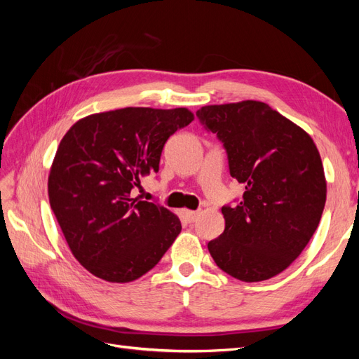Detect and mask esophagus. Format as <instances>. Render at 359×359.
Listing matches in <instances>:
<instances>
[{
    "label": "esophagus",
    "mask_w": 359,
    "mask_h": 359,
    "mask_svg": "<svg viewBox=\"0 0 359 359\" xmlns=\"http://www.w3.org/2000/svg\"><path fill=\"white\" fill-rule=\"evenodd\" d=\"M198 212L196 211H182V217L184 220H186L187 223H194L198 220Z\"/></svg>",
    "instance_id": "1"
}]
</instances>
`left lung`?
I'll use <instances>...</instances> for the list:
<instances>
[{"label":"left lung","mask_w":359,"mask_h":359,"mask_svg":"<svg viewBox=\"0 0 359 359\" xmlns=\"http://www.w3.org/2000/svg\"><path fill=\"white\" fill-rule=\"evenodd\" d=\"M217 135L243 199L223 205V233L208 243L222 271L241 281L268 280L295 260L316 232L327 201L319 151L301 127L266 103L245 100L196 112Z\"/></svg>","instance_id":"8db88e82"}]
</instances>
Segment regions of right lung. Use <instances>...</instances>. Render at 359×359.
Returning <instances> with one entry per match:
<instances>
[{"label":"right lung","instance_id":"add662e5","mask_svg":"<svg viewBox=\"0 0 359 359\" xmlns=\"http://www.w3.org/2000/svg\"><path fill=\"white\" fill-rule=\"evenodd\" d=\"M191 121L186 107H124L82 118L62 137L48 181L50 208L73 256L95 277L133 281L175 241L178 217L133 190L158 172L166 140Z\"/></svg>","mask_w":359,"mask_h":359}]
</instances>
